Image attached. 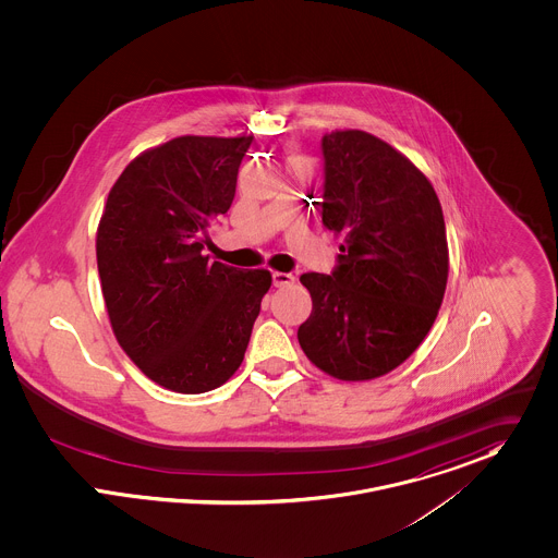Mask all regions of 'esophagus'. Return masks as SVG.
<instances>
[{
    "instance_id": "obj_1",
    "label": "esophagus",
    "mask_w": 558,
    "mask_h": 558,
    "mask_svg": "<svg viewBox=\"0 0 558 558\" xmlns=\"http://www.w3.org/2000/svg\"><path fill=\"white\" fill-rule=\"evenodd\" d=\"M274 287L282 289V287H289L295 282V276L293 274H287V271H274Z\"/></svg>"
}]
</instances>
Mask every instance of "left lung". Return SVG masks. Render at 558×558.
<instances>
[{
  "instance_id": "1",
  "label": "left lung",
  "mask_w": 558,
  "mask_h": 558,
  "mask_svg": "<svg viewBox=\"0 0 558 558\" xmlns=\"http://www.w3.org/2000/svg\"><path fill=\"white\" fill-rule=\"evenodd\" d=\"M323 156V225L344 254L333 276L302 274L312 312L298 340L318 371L372 380L415 353L442 304V209L422 169L371 132H327Z\"/></svg>"
}]
</instances>
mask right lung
Masks as SVG:
<instances>
[{"label": "right lung", "mask_w": 558, "mask_h": 558, "mask_svg": "<svg viewBox=\"0 0 558 558\" xmlns=\"http://www.w3.org/2000/svg\"><path fill=\"white\" fill-rule=\"evenodd\" d=\"M248 136H178L141 151L105 203L96 258L111 329L147 378L178 393L225 385L244 362L267 269L209 260Z\"/></svg>", "instance_id": "right-lung-1"}]
</instances>
